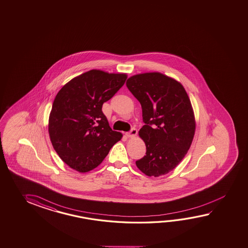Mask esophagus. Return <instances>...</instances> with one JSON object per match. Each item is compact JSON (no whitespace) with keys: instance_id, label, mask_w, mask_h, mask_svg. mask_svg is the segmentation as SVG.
Instances as JSON below:
<instances>
[{"instance_id":"esophagus-1","label":"esophagus","mask_w":248,"mask_h":248,"mask_svg":"<svg viewBox=\"0 0 248 248\" xmlns=\"http://www.w3.org/2000/svg\"><path fill=\"white\" fill-rule=\"evenodd\" d=\"M136 135H137V129H136V128H132L130 131L126 133V136L127 137H130V138L136 137Z\"/></svg>"}]
</instances>
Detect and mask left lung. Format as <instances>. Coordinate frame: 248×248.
I'll list each match as a JSON object with an SVG mask.
<instances>
[{"label":"left lung","mask_w":248,"mask_h":248,"mask_svg":"<svg viewBox=\"0 0 248 248\" xmlns=\"http://www.w3.org/2000/svg\"><path fill=\"white\" fill-rule=\"evenodd\" d=\"M126 87L140 102L145 125L139 131L146 155L136 162L149 177L173 170L189 150L195 132L194 110L182 84L159 72L135 75Z\"/></svg>","instance_id":"obj_1"}]
</instances>
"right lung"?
<instances>
[{
	"instance_id": "add662e5",
	"label": "right lung",
	"mask_w": 248,
	"mask_h": 248,
	"mask_svg": "<svg viewBox=\"0 0 248 248\" xmlns=\"http://www.w3.org/2000/svg\"><path fill=\"white\" fill-rule=\"evenodd\" d=\"M126 78V74L93 69L59 91L49 115V136L54 151L70 168L79 172L93 170L122 139V133L109 126L102 106Z\"/></svg>"
}]
</instances>
